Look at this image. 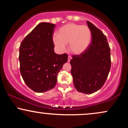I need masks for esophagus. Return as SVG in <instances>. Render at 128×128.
<instances>
[{
    "label": "esophagus",
    "instance_id": "esophagus-1",
    "mask_svg": "<svg viewBox=\"0 0 128 128\" xmlns=\"http://www.w3.org/2000/svg\"><path fill=\"white\" fill-rule=\"evenodd\" d=\"M71 59H72V57L70 56H68V62H70Z\"/></svg>",
    "mask_w": 128,
    "mask_h": 128
}]
</instances>
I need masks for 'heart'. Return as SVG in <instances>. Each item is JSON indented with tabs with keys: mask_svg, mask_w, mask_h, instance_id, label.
Instances as JSON below:
<instances>
[{
	"mask_svg": "<svg viewBox=\"0 0 128 128\" xmlns=\"http://www.w3.org/2000/svg\"><path fill=\"white\" fill-rule=\"evenodd\" d=\"M53 42L60 52H64L66 44L72 54L79 55L88 48L92 40V32L87 26L67 23L61 27L57 36L52 38Z\"/></svg>",
	"mask_w": 128,
	"mask_h": 128,
	"instance_id": "b5f03b06",
	"label": "heart"
}]
</instances>
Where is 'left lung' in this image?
Instances as JSON below:
<instances>
[{"instance_id": "8db88e82", "label": "left lung", "mask_w": 128, "mask_h": 128, "mask_svg": "<svg viewBox=\"0 0 128 128\" xmlns=\"http://www.w3.org/2000/svg\"><path fill=\"white\" fill-rule=\"evenodd\" d=\"M86 23L92 32V42L83 53L72 56L70 64L76 89L92 94L100 89L106 81L111 68V55L104 33L90 22Z\"/></svg>"}]
</instances>
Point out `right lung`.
Here are the masks:
<instances>
[{
	"label": "right lung",
	"instance_id": "1",
	"mask_svg": "<svg viewBox=\"0 0 128 128\" xmlns=\"http://www.w3.org/2000/svg\"><path fill=\"white\" fill-rule=\"evenodd\" d=\"M55 24L39 23L22 41L19 49L20 73L27 86L36 92L54 88L57 76L68 60L66 54L54 52Z\"/></svg>",
	"mask_w": 128,
	"mask_h": 128
}]
</instances>
